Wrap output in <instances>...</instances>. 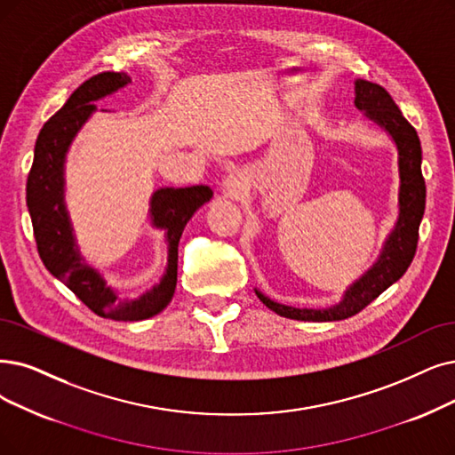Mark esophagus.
Returning <instances> with one entry per match:
<instances>
[{
  "instance_id": "1",
  "label": "esophagus",
  "mask_w": 455,
  "mask_h": 455,
  "mask_svg": "<svg viewBox=\"0 0 455 455\" xmlns=\"http://www.w3.org/2000/svg\"><path fill=\"white\" fill-rule=\"evenodd\" d=\"M246 190V180L243 175H229L224 180V192L231 197V199H239L243 197Z\"/></svg>"
}]
</instances>
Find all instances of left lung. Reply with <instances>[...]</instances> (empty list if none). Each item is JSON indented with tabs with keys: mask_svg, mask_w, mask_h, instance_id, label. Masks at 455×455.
Returning <instances> with one entry per match:
<instances>
[{
	"mask_svg": "<svg viewBox=\"0 0 455 455\" xmlns=\"http://www.w3.org/2000/svg\"><path fill=\"white\" fill-rule=\"evenodd\" d=\"M355 106L364 117L383 129L397 151V220L380 248L377 261L343 291L338 304L314 310L295 307L268 299L256 287L259 300L282 317L297 321H341L347 319L375 300L383 291L405 275L418 243V228L426 209V183L422 177V145L412 124L399 112L397 104L385 87L368 80H355Z\"/></svg>",
	"mask_w": 455,
	"mask_h": 455,
	"instance_id": "left-lung-1",
	"label": "left lung"
}]
</instances>
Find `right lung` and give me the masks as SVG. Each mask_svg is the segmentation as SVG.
I'll list each match as a JSON object with an SVG mask.
<instances>
[{"label":"right lung","mask_w":455,"mask_h":455,"mask_svg":"<svg viewBox=\"0 0 455 455\" xmlns=\"http://www.w3.org/2000/svg\"><path fill=\"white\" fill-rule=\"evenodd\" d=\"M131 82L124 72H102L84 82L41 129L26 187L28 211L44 267L91 312L114 321L149 319L172 302L177 285L179 239L196 211L212 197V190L205 185L162 187L153 192L149 220L155 229L164 231L168 263L160 282L140 297H121L119 291L106 282L102 272L84 258L65 204L67 155L82 126L97 112L95 102L117 93Z\"/></svg>","instance_id":"1"}]
</instances>
